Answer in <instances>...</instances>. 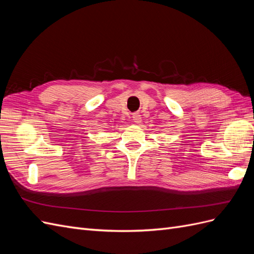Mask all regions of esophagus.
Listing matches in <instances>:
<instances>
[{
	"mask_svg": "<svg viewBox=\"0 0 254 254\" xmlns=\"http://www.w3.org/2000/svg\"><path fill=\"white\" fill-rule=\"evenodd\" d=\"M132 121H133V123H135V124H139V123L142 122L141 115L139 113H133L132 114Z\"/></svg>",
	"mask_w": 254,
	"mask_h": 254,
	"instance_id": "1",
	"label": "esophagus"
}]
</instances>
